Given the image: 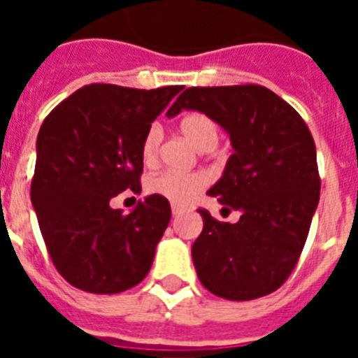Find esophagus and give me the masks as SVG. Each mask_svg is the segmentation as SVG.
<instances>
[{"label":"esophagus","mask_w":358,"mask_h":358,"mask_svg":"<svg viewBox=\"0 0 358 358\" xmlns=\"http://www.w3.org/2000/svg\"><path fill=\"white\" fill-rule=\"evenodd\" d=\"M185 211H186V208H182V206H176V204H173V206H172V215H173V217H179V215L185 213Z\"/></svg>","instance_id":"1"}]
</instances>
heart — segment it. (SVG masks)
<instances>
[{
    "instance_id": "obj_1",
    "label": "heart",
    "mask_w": 358,
    "mask_h": 358,
    "mask_svg": "<svg viewBox=\"0 0 358 358\" xmlns=\"http://www.w3.org/2000/svg\"><path fill=\"white\" fill-rule=\"evenodd\" d=\"M179 131L197 150H213L218 143L217 123L204 113L192 110L179 120ZM163 141V129L159 123H152L141 141V157L145 163H154L159 154ZM206 186V179L201 173L161 172L147 179V192L150 195L164 199L176 206H185L194 201Z\"/></svg>"
}]
</instances>
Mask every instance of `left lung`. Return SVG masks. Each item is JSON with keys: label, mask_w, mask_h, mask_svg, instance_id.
Listing matches in <instances>:
<instances>
[{"label": "left lung", "mask_w": 358, "mask_h": 358, "mask_svg": "<svg viewBox=\"0 0 358 358\" xmlns=\"http://www.w3.org/2000/svg\"><path fill=\"white\" fill-rule=\"evenodd\" d=\"M182 109L201 110L229 134L235 152L208 194L242 213L229 224L199 210L204 227L192 248L199 280L229 301L267 296L296 267L317 208L314 138L292 106L258 84L188 87L166 116Z\"/></svg>", "instance_id": "left-lung-1"}]
</instances>
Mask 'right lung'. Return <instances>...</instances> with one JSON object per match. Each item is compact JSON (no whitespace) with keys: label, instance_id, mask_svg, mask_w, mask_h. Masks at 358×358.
Returning <instances> with one entry per match:
<instances>
[{"label":"right lung","instance_id":"right-lung-1","mask_svg":"<svg viewBox=\"0 0 358 358\" xmlns=\"http://www.w3.org/2000/svg\"><path fill=\"white\" fill-rule=\"evenodd\" d=\"M181 90L90 84L44 118L30 197L50 258L69 285L118 294L150 271L170 202L150 195L131 213L109 202L125 189L141 192L143 136Z\"/></svg>","mask_w":358,"mask_h":358}]
</instances>
